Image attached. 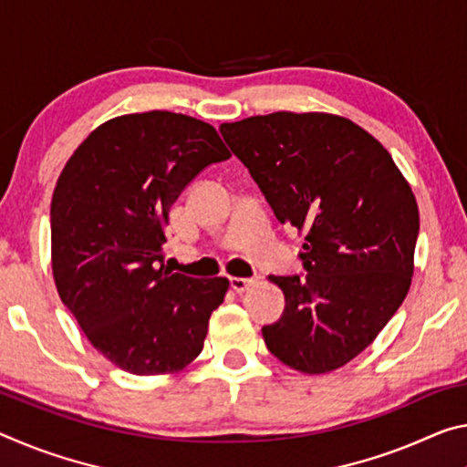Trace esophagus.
I'll list each match as a JSON object with an SVG mask.
<instances>
[{
    "label": "esophagus",
    "instance_id": "34e87169",
    "mask_svg": "<svg viewBox=\"0 0 467 467\" xmlns=\"http://www.w3.org/2000/svg\"><path fill=\"white\" fill-rule=\"evenodd\" d=\"M255 285V278H239V276H233L231 278V286H233V291H236V293H245L249 286H254Z\"/></svg>",
    "mask_w": 467,
    "mask_h": 467
}]
</instances>
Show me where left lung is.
Segmentation results:
<instances>
[{
    "label": "left lung",
    "instance_id": "left-lung-1",
    "mask_svg": "<svg viewBox=\"0 0 467 467\" xmlns=\"http://www.w3.org/2000/svg\"><path fill=\"white\" fill-rule=\"evenodd\" d=\"M280 224L306 234V276H268L285 312L262 328L270 353L303 374L349 364L395 316L413 276L416 195L368 130L327 112L224 122Z\"/></svg>",
    "mask_w": 467,
    "mask_h": 467
}]
</instances>
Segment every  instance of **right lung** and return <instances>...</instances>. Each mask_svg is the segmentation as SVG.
Returning <instances> with one entry per match:
<instances>
[{"label": "right lung", "instance_id": "1", "mask_svg": "<svg viewBox=\"0 0 467 467\" xmlns=\"http://www.w3.org/2000/svg\"><path fill=\"white\" fill-rule=\"evenodd\" d=\"M228 158L212 124L153 109L99 124L66 161L51 197L56 288L124 372H181L203 349L228 278L168 270L164 228L182 189Z\"/></svg>", "mask_w": 467, "mask_h": 467}]
</instances>
